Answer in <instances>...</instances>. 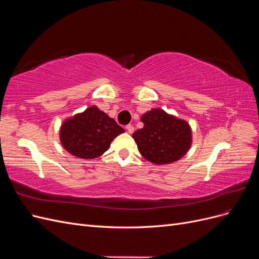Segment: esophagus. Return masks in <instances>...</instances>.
Returning <instances> with one entry per match:
<instances>
[{
	"mask_svg": "<svg viewBox=\"0 0 259 259\" xmlns=\"http://www.w3.org/2000/svg\"><path fill=\"white\" fill-rule=\"evenodd\" d=\"M126 131H127L128 134H133V133H134V126H133V125H131V124L126 125Z\"/></svg>",
	"mask_w": 259,
	"mask_h": 259,
	"instance_id": "obj_1",
	"label": "esophagus"
}]
</instances>
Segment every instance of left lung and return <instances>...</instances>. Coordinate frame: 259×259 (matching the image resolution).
<instances>
[{
    "label": "left lung",
    "mask_w": 259,
    "mask_h": 259,
    "mask_svg": "<svg viewBox=\"0 0 259 259\" xmlns=\"http://www.w3.org/2000/svg\"><path fill=\"white\" fill-rule=\"evenodd\" d=\"M144 127L132 137L144 158L153 164H170L180 160L189 151L192 144V130L189 123L153 108L140 117Z\"/></svg>",
    "instance_id": "left-lung-1"
}]
</instances>
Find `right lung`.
Returning <instances> with one entry per match:
<instances>
[{
	"label": "right lung",
	"mask_w": 259,
	"mask_h": 259,
	"mask_svg": "<svg viewBox=\"0 0 259 259\" xmlns=\"http://www.w3.org/2000/svg\"><path fill=\"white\" fill-rule=\"evenodd\" d=\"M125 131L97 106H91L62 122L60 143L66 150L80 159H95L103 155L112 140Z\"/></svg>",
	"instance_id": "right-lung-1"
}]
</instances>
